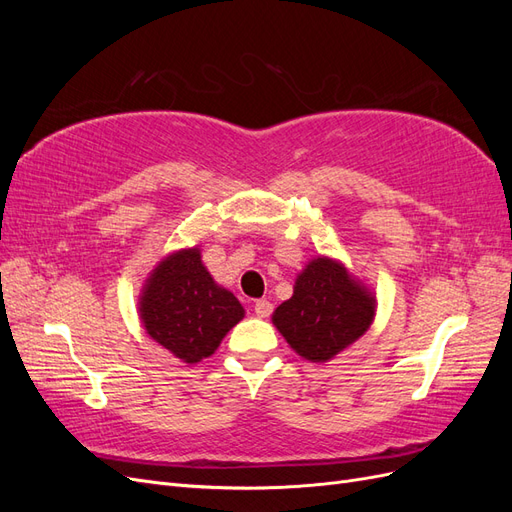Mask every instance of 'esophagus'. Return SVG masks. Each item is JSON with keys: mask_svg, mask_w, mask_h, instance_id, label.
<instances>
[{"mask_svg": "<svg viewBox=\"0 0 512 512\" xmlns=\"http://www.w3.org/2000/svg\"><path fill=\"white\" fill-rule=\"evenodd\" d=\"M254 312H256L258 318H267L273 312V305L269 301H265V299H260V301L254 303Z\"/></svg>", "mask_w": 512, "mask_h": 512, "instance_id": "obj_1", "label": "esophagus"}]
</instances>
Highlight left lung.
Instances as JSON below:
<instances>
[{
	"instance_id": "1",
	"label": "left lung",
	"mask_w": 512,
	"mask_h": 512,
	"mask_svg": "<svg viewBox=\"0 0 512 512\" xmlns=\"http://www.w3.org/2000/svg\"><path fill=\"white\" fill-rule=\"evenodd\" d=\"M376 292L342 260L312 258L294 280L292 297L271 320L305 361L327 363L363 337L376 316Z\"/></svg>"
}]
</instances>
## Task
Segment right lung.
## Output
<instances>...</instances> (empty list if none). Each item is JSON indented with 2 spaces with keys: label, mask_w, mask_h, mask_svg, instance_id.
<instances>
[{
  "label": "right lung",
  "mask_w": 512,
  "mask_h": 512,
  "mask_svg": "<svg viewBox=\"0 0 512 512\" xmlns=\"http://www.w3.org/2000/svg\"><path fill=\"white\" fill-rule=\"evenodd\" d=\"M147 335L179 361L194 365L207 359L226 333L243 320L245 309L228 288L213 280L200 256V245L164 256L138 297Z\"/></svg>",
  "instance_id": "1"
}]
</instances>
